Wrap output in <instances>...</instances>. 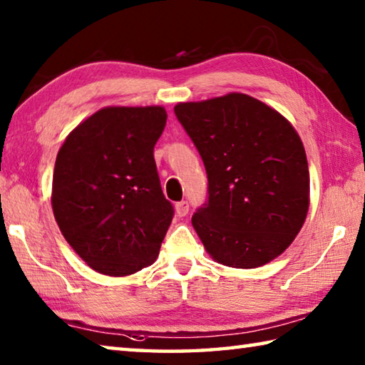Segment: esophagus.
<instances>
[{
	"instance_id": "obj_1",
	"label": "esophagus",
	"mask_w": 365,
	"mask_h": 365,
	"mask_svg": "<svg viewBox=\"0 0 365 365\" xmlns=\"http://www.w3.org/2000/svg\"><path fill=\"white\" fill-rule=\"evenodd\" d=\"M188 211H190V205H188V201H178L177 205H175V212H177V215L178 217H185V215L188 214Z\"/></svg>"
}]
</instances>
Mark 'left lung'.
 Segmentation results:
<instances>
[{
	"label": "left lung",
	"instance_id": "left-lung-1",
	"mask_svg": "<svg viewBox=\"0 0 365 365\" xmlns=\"http://www.w3.org/2000/svg\"><path fill=\"white\" fill-rule=\"evenodd\" d=\"M174 110L206 168L207 201L191 217L206 251L238 269L280 256L309 209L306 151L292 123L243 93Z\"/></svg>",
	"mask_w": 365,
	"mask_h": 365
}]
</instances>
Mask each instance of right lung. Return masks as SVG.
Here are the masks:
<instances>
[{
	"mask_svg": "<svg viewBox=\"0 0 365 365\" xmlns=\"http://www.w3.org/2000/svg\"><path fill=\"white\" fill-rule=\"evenodd\" d=\"M165 120L163 106L103 108L73 128L58 153L54 219L100 274L130 275L159 255L174 217L153 154Z\"/></svg>",
	"mask_w": 365,
	"mask_h": 365,
	"instance_id": "right-lung-1",
	"label": "right lung"
}]
</instances>
